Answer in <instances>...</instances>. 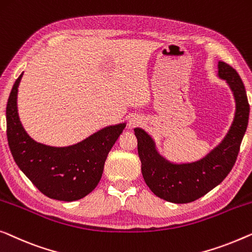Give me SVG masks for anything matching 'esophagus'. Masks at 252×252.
<instances>
[{"label": "esophagus", "mask_w": 252, "mask_h": 252, "mask_svg": "<svg viewBox=\"0 0 252 252\" xmlns=\"http://www.w3.org/2000/svg\"><path fill=\"white\" fill-rule=\"evenodd\" d=\"M141 123H142V118L137 115H133L129 119V126L130 127H136V126L140 125Z\"/></svg>", "instance_id": "34e87169"}]
</instances>
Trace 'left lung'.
Returning <instances> with one entry per match:
<instances>
[{
    "label": "left lung",
    "mask_w": 252,
    "mask_h": 252,
    "mask_svg": "<svg viewBox=\"0 0 252 252\" xmlns=\"http://www.w3.org/2000/svg\"><path fill=\"white\" fill-rule=\"evenodd\" d=\"M218 77L226 81L234 95L235 115L224 140L202 159L189 163L170 162L157 151L155 141L144 129H134L142 175L160 199L174 203L194 201L220 184L234 166L247 130L250 107L235 69L220 61Z\"/></svg>",
    "instance_id": "1"
}]
</instances>
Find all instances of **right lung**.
Listing matches in <instances>:
<instances>
[{
	"mask_svg": "<svg viewBox=\"0 0 252 252\" xmlns=\"http://www.w3.org/2000/svg\"><path fill=\"white\" fill-rule=\"evenodd\" d=\"M23 74L13 84L6 104V136L14 161L49 198L68 202L82 199L99 184L108 153L126 124L104 127L69 147L38 143L26 133L18 115V86Z\"/></svg>",
	"mask_w": 252,
	"mask_h": 252,
	"instance_id": "1",
	"label": "right lung"
}]
</instances>
